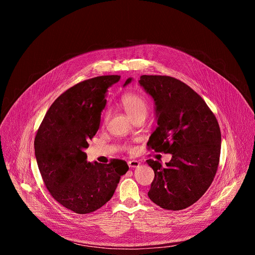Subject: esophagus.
<instances>
[{
  "label": "esophagus",
  "mask_w": 255,
  "mask_h": 255,
  "mask_svg": "<svg viewBox=\"0 0 255 255\" xmlns=\"http://www.w3.org/2000/svg\"><path fill=\"white\" fill-rule=\"evenodd\" d=\"M139 164H140V162L138 160H135V159L128 161V165L130 167H137V166H139Z\"/></svg>",
  "instance_id": "1"
}]
</instances>
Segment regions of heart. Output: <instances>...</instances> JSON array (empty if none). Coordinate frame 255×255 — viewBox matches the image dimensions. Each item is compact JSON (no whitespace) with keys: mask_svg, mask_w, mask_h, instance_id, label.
<instances>
[{"mask_svg":"<svg viewBox=\"0 0 255 255\" xmlns=\"http://www.w3.org/2000/svg\"><path fill=\"white\" fill-rule=\"evenodd\" d=\"M121 104L124 108L125 112L132 120H134L135 118H138V117L145 118V116L147 115L148 103H147L146 99L139 94L129 93V94L124 95L121 99ZM108 117H109V113L106 111L103 116L104 122H106L108 120ZM124 148L130 149L131 147L128 146V145H125Z\"/></svg>","mask_w":255,"mask_h":255,"instance_id":"1","label":"heart"}]
</instances>
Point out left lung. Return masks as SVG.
<instances>
[{
	"instance_id": "obj_1",
	"label": "left lung",
	"mask_w": 255,
	"mask_h": 255,
	"mask_svg": "<svg viewBox=\"0 0 255 255\" xmlns=\"http://www.w3.org/2000/svg\"><path fill=\"white\" fill-rule=\"evenodd\" d=\"M139 84L156 105L158 126L147 142L148 149L172 155L164 167L158 160H147L154 170L148 197L165 210L186 209L206 193L217 172L219 124L202 97L179 80L141 76Z\"/></svg>"
}]
</instances>
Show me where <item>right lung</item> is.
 <instances>
[{"instance_id": "add662e5", "label": "right lung", "mask_w": 255, "mask_h": 255, "mask_svg": "<svg viewBox=\"0 0 255 255\" xmlns=\"http://www.w3.org/2000/svg\"><path fill=\"white\" fill-rule=\"evenodd\" d=\"M119 80L120 76H102L69 88L50 106L35 136V156L46 189L77 214L104 206L129 169L122 159L88 162L84 151L99 130L107 89Z\"/></svg>"}]
</instances>
